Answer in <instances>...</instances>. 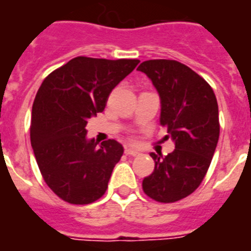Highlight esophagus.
I'll return each instance as SVG.
<instances>
[{
  "instance_id": "34e87169",
  "label": "esophagus",
  "mask_w": 251,
  "mask_h": 251,
  "mask_svg": "<svg viewBox=\"0 0 251 251\" xmlns=\"http://www.w3.org/2000/svg\"><path fill=\"white\" fill-rule=\"evenodd\" d=\"M126 154H127V156L137 157L140 156V152H137V151H135V149H131V148H127V149H126Z\"/></svg>"
}]
</instances>
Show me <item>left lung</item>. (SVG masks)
Returning <instances> with one entry per match:
<instances>
[{
  "instance_id": "8db88e82",
  "label": "left lung",
  "mask_w": 251,
  "mask_h": 251,
  "mask_svg": "<svg viewBox=\"0 0 251 251\" xmlns=\"http://www.w3.org/2000/svg\"><path fill=\"white\" fill-rule=\"evenodd\" d=\"M152 79L161 98V126L176 149L168 156L151 153L154 170L143 190L160 203H174L195 191L204 179L216 149L220 123L212 87L176 60H148L137 68Z\"/></svg>"
}]
</instances>
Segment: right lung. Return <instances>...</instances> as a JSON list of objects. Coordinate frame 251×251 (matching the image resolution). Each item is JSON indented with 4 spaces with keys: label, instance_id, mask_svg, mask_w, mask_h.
I'll return each instance as SVG.
<instances>
[{
    "label": "right lung",
    "instance_id": "right-lung-1",
    "mask_svg": "<svg viewBox=\"0 0 251 251\" xmlns=\"http://www.w3.org/2000/svg\"><path fill=\"white\" fill-rule=\"evenodd\" d=\"M140 63L136 59L78 56L48 75L39 87L30 137L47 186L67 203L102 198L124 149L116 140L98 147L86 139L87 120L106 107L112 89Z\"/></svg>",
    "mask_w": 251,
    "mask_h": 251
}]
</instances>
